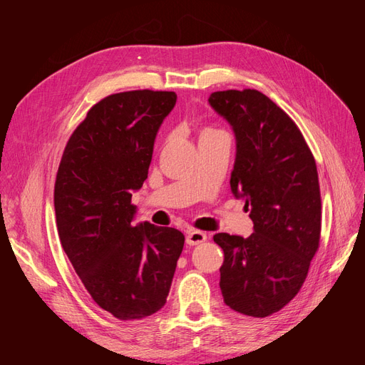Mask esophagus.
I'll return each mask as SVG.
<instances>
[{"instance_id": "34e87169", "label": "esophagus", "mask_w": 365, "mask_h": 365, "mask_svg": "<svg viewBox=\"0 0 365 365\" xmlns=\"http://www.w3.org/2000/svg\"><path fill=\"white\" fill-rule=\"evenodd\" d=\"M205 240H207V235L204 233V231H200V230H190L189 233H187V237H185L187 245H190V247L200 245Z\"/></svg>"}]
</instances>
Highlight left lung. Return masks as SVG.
Masks as SVG:
<instances>
[{
  "label": "left lung",
  "instance_id": "8db88e82",
  "mask_svg": "<svg viewBox=\"0 0 365 365\" xmlns=\"http://www.w3.org/2000/svg\"><path fill=\"white\" fill-rule=\"evenodd\" d=\"M210 105L237 143L231 190L245 201L254 231L217 233L220 291L233 311L264 318L302 289L322 236L315 158L294 120L257 90L212 93Z\"/></svg>",
  "mask_w": 365,
  "mask_h": 365
}]
</instances>
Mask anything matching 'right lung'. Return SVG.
Wrapping results in <instances>:
<instances>
[{"instance_id":"add662e5","label":"right lung","mask_w":365,"mask_h":365,"mask_svg":"<svg viewBox=\"0 0 365 365\" xmlns=\"http://www.w3.org/2000/svg\"><path fill=\"white\" fill-rule=\"evenodd\" d=\"M173 91L137 90L97 102L63 149L54 182L61 245L85 289L121 322L158 312L184 247L170 227L132 225V192L148 178Z\"/></svg>"}]
</instances>
